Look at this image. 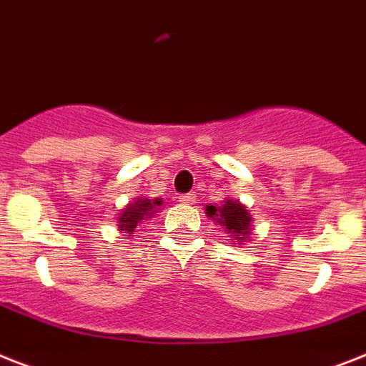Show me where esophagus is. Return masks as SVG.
<instances>
[{"mask_svg":"<svg viewBox=\"0 0 366 366\" xmlns=\"http://www.w3.org/2000/svg\"><path fill=\"white\" fill-rule=\"evenodd\" d=\"M179 202H181V204H194L196 194H194V192H187V194H181Z\"/></svg>","mask_w":366,"mask_h":366,"instance_id":"34e87169","label":"esophagus"}]
</instances>
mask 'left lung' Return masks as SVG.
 <instances>
[{
  "instance_id": "left-lung-1",
  "label": "left lung",
  "mask_w": 366,
  "mask_h": 366,
  "mask_svg": "<svg viewBox=\"0 0 366 366\" xmlns=\"http://www.w3.org/2000/svg\"><path fill=\"white\" fill-rule=\"evenodd\" d=\"M205 213H207V217L217 220L220 226H224V230L234 237V244H243L249 241L252 217L249 215V209L243 204H239V200H226L219 207L207 205Z\"/></svg>"
}]
</instances>
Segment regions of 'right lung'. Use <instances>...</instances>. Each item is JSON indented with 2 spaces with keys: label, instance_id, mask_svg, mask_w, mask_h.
<instances>
[{
  "label": "right lung",
  "instance_id": "add662e5",
  "mask_svg": "<svg viewBox=\"0 0 366 366\" xmlns=\"http://www.w3.org/2000/svg\"><path fill=\"white\" fill-rule=\"evenodd\" d=\"M162 204L161 198H155V200H149V198H136L132 204H129L123 209V213L117 217V222H119V230L123 234H132L134 228L140 222H144L146 219L153 217V213H157L159 205Z\"/></svg>",
  "mask_w": 366,
  "mask_h": 366
}]
</instances>
